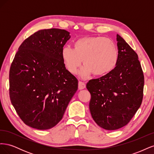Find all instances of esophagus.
Masks as SVG:
<instances>
[{
  "label": "esophagus",
  "instance_id": "1",
  "mask_svg": "<svg viewBox=\"0 0 154 154\" xmlns=\"http://www.w3.org/2000/svg\"><path fill=\"white\" fill-rule=\"evenodd\" d=\"M86 87L85 83L84 82H78V88L79 89H83V88H85Z\"/></svg>",
  "mask_w": 154,
  "mask_h": 154
}]
</instances>
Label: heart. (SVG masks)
I'll list each match as a JSON object with an SVG mask.
<instances>
[{"mask_svg":"<svg viewBox=\"0 0 154 154\" xmlns=\"http://www.w3.org/2000/svg\"><path fill=\"white\" fill-rule=\"evenodd\" d=\"M63 62L68 71L76 74L82 61L85 65L81 74L87 78L94 73L103 76L112 70L118 62V49L114 42L102 36H85L74 42L73 49L66 46L62 50Z\"/></svg>","mask_w":154,"mask_h":154,"instance_id":"1","label":"heart"}]
</instances>
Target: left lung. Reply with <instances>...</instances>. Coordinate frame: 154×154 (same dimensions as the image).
Instances as JSON below:
<instances>
[{"instance_id":"8db88e82","label":"left lung","mask_w":154,"mask_h":154,"mask_svg":"<svg viewBox=\"0 0 154 154\" xmlns=\"http://www.w3.org/2000/svg\"><path fill=\"white\" fill-rule=\"evenodd\" d=\"M118 59L114 69L87 83L92 118L100 127L114 130L127 125L140 107L144 75L137 53L117 34Z\"/></svg>"}]
</instances>
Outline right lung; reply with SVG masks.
I'll list each match as a JSON object with an SVG mask.
<instances>
[{
    "instance_id": "right-lung-1",
    "label": "right lung",
    "mask_w": 154,
    "mask_h": 154,
    "mask_svg": "<svg viewBox=\"0 0 154 154\" xmlns=\"http://www.w3.org/2000/svg\"><path fill=\"white\" fill-rule=\"evenodd\" d=\"M70 38L64 29L39 30L23 42L15 56L10 70V100L29 127H54L78 90V80L62 58Z\"/></svg>"
}]
</instances>
